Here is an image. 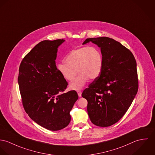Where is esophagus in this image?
Instances as JSON below:
<instances>
[{
    "label": "esophagus",
    "mask_w": 155,
    "mask_h": 155,
    "mask_svg": "<svg viewBox=\"0 0 155 155\" xmlns=\"http://www.w3.org/2000/svg\"><path fill=\"white\" fill-rule=\"evenodd\" d=\"M77 93H78V96L79 97H81V93H82V92L81 91H77Z\"/></svg>",
    "instance_id": "esophagus-1"
}]
</instances>
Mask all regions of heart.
Returning a JSON list of instances; mask_svg holds the SVG:
<instances>
[{
  "instance_id": "1",
  "label": "heart",
  "mask_w": 155,
  "mask_h": 155,
  "mask_svg": "<svg viewBox=\"0 0 155 155\" xmlns=\"http://www.w3.org/2000/svg\"><path fill=\"white\" fill-rule=\"evenodd\" d=\"M65 63L59 64L57 69L67 81H72L78 73L79 75L69 84L71 90L83 88L88 79L94 80L103 68V56L94 47H83L70 52L65 58Z\"/></svg>"
}]
</instances>
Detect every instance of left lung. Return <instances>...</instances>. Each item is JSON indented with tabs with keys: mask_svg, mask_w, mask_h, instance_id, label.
<instances>
[{
	"mask_svg": "<svg viewBox=\"0 0 155 155\" xmlns=\"http://www.w3.org/2000/svg\"><path fill=\"white\" fill-rule=\"evenodd\" d=\"M101 48L103 68L100 75L86 88L91 122L106 127L117 122L133 102L138 88L137 64L131 52L120 42L107 37L87 38Z\"/></svg>",
	"mask_w": 155,
	"mask_h": 155,
	"instance_id": "obj_1",
	"label": "left lung"
}]
</instances>
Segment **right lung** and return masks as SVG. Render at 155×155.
<instances>
[{"instance_id":"1","label":"right lung","mask_w":155,"mask_h":155,"mask_svg":"<svg viewBox=\"0 0 155 155\" xmlns=\"http://www.w3.org/2000/svg\"><path fill=\"white\" fill-rule=\"evenodd\" d=\"M63 39L43 40L22 60L18 81L22 103L28 116L51 131L65 128L69 112L78 98L77 93L65 90L68 83L58 72L55 60Z\"/></svg>"}]
</instances>
